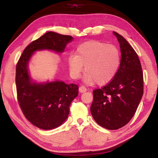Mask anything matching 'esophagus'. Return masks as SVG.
Wrapping results in <instances>:
<instances>
[{"instance_id":"esophagus-1","label":"esophagus","mask_w":158,"mask_h":158,"mask_svg":"<svg viewBox=\"0 0 158 158\" xmlns=\"http://www.w3.org/2000/svg\"><path fill=\"white\" fill-rule=\"evenodd\" d=\"M79 92H81V93H83V92H85L87 91V89H86V88L85 87V86L82 85V86H81V87L79 88Z\"/></svg>"}]
</instances>
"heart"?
Listing matches in <instances>:
<instances>
[{
	"instance_id": "obj_1",
	"label": "heart",
	"mask_w": 158,
	"mask_h": 158,
	"mask_svg": "<svg viewBox=\"0 0 158 158\" xmlns=\"http://www.w3.org/2000/svg\"><path fill=\"white\" fill-rule=\"evenodd\" d=\"M120 52L115 46L97 40L80 44L75 54L68 57L71 77L79 78L83 70L86 72L84 80L87 83L105 84L112 81L120 66Z\"/></svg>"
}]
</instances>
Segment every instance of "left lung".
I'll list each match as a JSON object with an SVG mask.
<instances>
[{"label":"left lung","mask_w":158,"mask_h":158,"mask_svg":"<svg viewBox=\"0 0 158 158\" xmlns=\"http://www.w3.org/2000/svg\"><path fill=\"white\" fill-rule=\"evenodd\" d=\"M120 44L121 59L112 81L93 91L92 116L103 127L115 130L134 116L143 95V73L136 52L122 35L113 32Z\"/></svg>","instance_id":"8db88e82"}]
</instances>
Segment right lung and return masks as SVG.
Listing matches in <instances>:
<instances>
[{
    "label": "right lung",
    "mask_w": 158,
    "mask_h": 158,
    "mask_svg": "<svg viewBox=\"0 0 158 158\" xmlns=\"http://www.w3.org/2000/svg\"><path fill=\"white\" fill-rule=\"evenodd\" d=\"M73 40L70 35L46 33L27 46L16 65L18 103L26 118L40 129L48 130L63 124L69 116L71 103L79 94V87L58 80L41 83L33 81L29 72V63L38 51L61 53Z\"/></svg>",
    "instance_id": "right-lung-1"
}]
</instances>
